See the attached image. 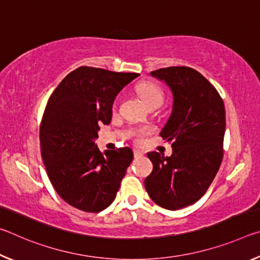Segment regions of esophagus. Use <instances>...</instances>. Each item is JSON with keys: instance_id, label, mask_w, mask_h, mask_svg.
Here are the masks:
<instances>
[{"instance_id": "34e87169", "label": "esophagus", "mask_w": 260, "mask_h": 260, "mask_svg": "<svg viewBox=\"0 0 260 260\" xmlns=\"http://www.w3.org/2000/svg\"><path fill=\"white\" fill-rule=\"evenodd\" d=\"M143 156H144L143 151L138 150V149H136V150H134V157H135V158H142Z\"/></svg>"}]
</instances>
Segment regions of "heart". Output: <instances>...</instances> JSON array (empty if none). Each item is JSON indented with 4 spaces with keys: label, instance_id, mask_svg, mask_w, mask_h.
I'll use <instances>...</instances> for the list:
<instances>
[{
    "label": "heart",
    "instance_id": "obj_1",
    "mask_svg": "<svg viewBox=\"0 0 260 260\" xmlns=\"http://www.w3.org/2000/svg\"><path fill=\"white\" fill-rule=\"evenodd\" d=\"M138 91L141 98H142L143 102L146 103L148 107L151 104H155V103H159L161 104L162 101H164V93H162L161 88L159 86H157L156 83H152V82H142L140 83L138 86ZM118 100L119 99H116L113 102V110L117 108V104H118ZM149 129L148 128H139V129H134L132 131V135L134 136L135 140L140 142V141H142L143 136L148 134Z\"/></svg>",
    "mask_w": 260,
    "mask_h": 260
}]
</instances>
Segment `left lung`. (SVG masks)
<instances>
[{
  "label": "left lung",
  "instance_id": "8db88e82",
  "mask_svg": "<svg viewBox=\"0 0 260 260\" xmlns=\"http://www.w3.org/2000/svg\"><path fill=\"white\" fill-rule=\"evenodd\" d=\"M173 94L172 113L160 136L172 144V156L149 152L153 169L144 180L150 199L179 210L196 203L208 190L223 157L225 105L208 79L188 67L151 72Z\"/></svg>",
  "mask_w": 260,
  "mask_h": 260
}]
</instances>
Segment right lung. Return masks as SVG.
Wrapping results in <instances>:
<instances>
[{"mask_svg": "<svg viewBox=\"0 0 260 260\" xmlns=\"http://www.w3.org/2000/svg\"><path fill=\"white\" fill-rule=\"evenodd\" d=\"M136 77L80 67L48 100L40 126L41 156L55 190L73 208L98 213L116 199L133 151L119 148L103 153L94 140L100 125L111 121L114 98Z\"/></svg>", "mask_w": 260, "mask_h": 260, "instance_id": "right-lung-1", "label": "right lung"}]
</instances>
